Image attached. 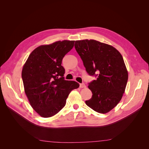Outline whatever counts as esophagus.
Instances as JSON below:
<instances>
[{
    "mask_svg": "<svg viewBox=\"0 0 149 149\" xmlns=\"http://www.w3.org/2000/svg\"><path fill=\"white\" fill-rule=\"evenodd\" d=\"M79 87L81 88H85L86 85H85L84 83H81V84H79Z\"/></svg>",
    "mask_w": 149,
    "mask_h": 149,
    "instance_id": "obj_1",
    "label": "esophagus"
}]
</instances>
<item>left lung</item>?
Wrapping results in <instances>:
<instances>
[{
    "label": "left lung",
    "mask_w": 149,
    "mask_h": 149,
    "mask_svg": "<svg viewBox=\"0 0 149 149\" xmlns=\"http://www.w3.org/2000/svg\"><path fill=\"white\" fill-rule=\"evenodd\" d=\"M74 47L86 71L96 78L89 83L93 95L85 102L96 112L106 114L117 106L125 91L128 73L123 58L113 47L94 40H77Z\"/></svg>",
    "instance_id": "obj_1"
}]
</instances>
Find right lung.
<instances>
[{
	"instance_id": "add662e5",
	"label": "right lung",
	"mask_w": 149,
	"mask_h": 149,
	"mask_svg": "<svg viewBox=\"0 0 149 149\" xmlns=\"http://www.w3.org/2000/svg\"><path fill=\"white\" fill-rule=\"evenodd\" d=\"M74 41H58L41 45L30 53L22 71L25 93L31 106L43 118L57 114L66 104L70 93L79 88L65 79L62 60Z\"/></svg>"
}]
</instances>
